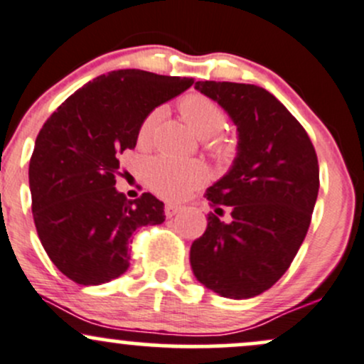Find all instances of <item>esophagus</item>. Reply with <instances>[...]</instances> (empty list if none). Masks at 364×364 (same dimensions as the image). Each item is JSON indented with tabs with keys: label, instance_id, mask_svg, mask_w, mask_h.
<instances>
[{
	"label": "esophagus",
	"instance_id": "obj_1",
	"mask_svg": "<svg viewBox=\"0 0 364 364\" xmlns=\"http://www.w3.org/2000/svg\"><path fill=\"white\" fill-rule=\"evenodd\" d=\"M179 205H176V204H166V209H164V211H166V216L167 218H172L174 216L176 213H179Z\"/></svg>",
	"mask_w": 364,
	"mask_h": 364
}]
</instances>
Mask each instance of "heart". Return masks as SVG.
<instances>
[{
  "mask_svg": "<svg viewBox=\"0 0 364 364\" xmlns=\"http://www.w3.org/2000/svg\"><path fill=\"white\" fill-rule=\"evenodd\" d=\"M179 113L197 136L204 137L205 148L214 156L228 159L232 155V144L216 136L227 124V113L218 102L202 94H188L179 101ZM159 120L160 109H153L143 118L136 134L137 146H150ZM204 178L205 169L198 162H179L167 156H156L146 166L148 185L153 192L166 198L185 197L200 185Z\"/></svg>",
  "mask_w": 364,
  "mask_h": 364,
  "instance_id": "b5f03b06",
  "label": "heart"
}]
</instances>
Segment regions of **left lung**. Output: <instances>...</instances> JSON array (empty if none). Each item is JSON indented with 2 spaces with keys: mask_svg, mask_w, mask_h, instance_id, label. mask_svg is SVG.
Segmentation results:
<instances>
[{
  "mask_svg": "<svg viewBox=\"0 0 364 364\" xmlns=\"http://www.w3.org/2000/svg\"><path fill=\"white\" fill-rule=\"evenodd\" d=\"M239 132L232 169L209 186L217 213L227 205L232 221L213 213L193 240L190 263L198 282L233 300L262 294L284 275L300 250L319 192V164L300 122L262 87L197 82Z\"/></svg>",
  "mask_w": 364,
  "mask_h": 364,
  "instance_id": "obj_1",
  "label": "left lung"
}]
</instances>
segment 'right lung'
Segmentation results:
<instances>
[{
    "label": "right lung",
    "mask_w": 364,
    "mask_h": 364,
    "mask_svg": "<svg viewBox=\"0 0 364 364\" xmlns=\"http://www.w3.org/2000/svg\"><path fill=\"white\" fill-rule=\"evenodd\" d=\"M192 85L193 78L112 71L70 95L41 127L29 162L34 225L53 265L76 284L120 277L132 233L166 220L151 193L127 200L114 188L118 159L136 148L148 113Z\"/></svg>",
    "instance_id": "right-lung-1"
}]
</instances>
